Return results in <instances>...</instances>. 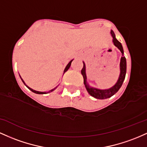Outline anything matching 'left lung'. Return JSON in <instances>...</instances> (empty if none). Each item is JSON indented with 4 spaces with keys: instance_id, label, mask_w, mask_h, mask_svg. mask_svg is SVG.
Returning a JSON list of instances; mask_svg holds the SVG:
<instances>
[{
    "instance_id": "8db88e82",
    "label": "left lung",
    "mask_w": 147,
    "mask_h": 147,
    "mask_svg": "<svg viewBox=\"0 0 147 147\" xmlns=\"http://www.w3.org/2000/svg\"><path fill=\"white\" fill-rule=\"evenodd\" d=\"M111 33L112 37H113V42L114 45L120 51L121 53V60H120V64H119V68H120V74L119 78L117 81L116 83L113 85V87H111L109 89H105V90H100V89L95 88V87H91L89 83L87 81V75H86V67H85V62H83V67H82L81 70V74L83 76L84 79V85H85V88H86L87 91L88 92V93L90 94L92 96L96 98H98V99H105V98H108L111 97L112 96H113L115 94H116L118 92V90H119L120 87L122 85L123 80L125 79V76H126V57H124L123 55V47L121 44L120 43L117 39L115 37V34L114 33L113 30H111L110 32Z\"/></svg>"
}]
</instances>
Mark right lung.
Masks as SVG:
<instances>
[{
  "label": "right lung",
  "instance_id": "obj_1",
  "mask_svg": "<svg viewBox=\"0 0 147 147\" xmlns=\"http://www.w3.org/2000/svg\"><path fill=\"white\" fill-rule=\"evenodd\" d=\"M73 60H71L70 62H69L68 65H67V66H66V67H65V70H64V74H65V72L67 71L68 70V69H69V67H70V66H71V62H72V61H73ZM19 76H20V75H19ZM20 78H21V80H22V81H23V82H24V85H26V86L30 90H31V91H32V92H34V93H35V94H48V93H49V92H53V90H55V89L57 88V87H55V88H54V89H53V90H50V91H49L48 92H38V91H36V90H32V88H30V87H29L27 85H26V83H25V82L24 81V80H23V79L21 78V76H20Z\"/></svg>",
  "mask_w": 147,
  "mask_h": 147
}]
</instances>
